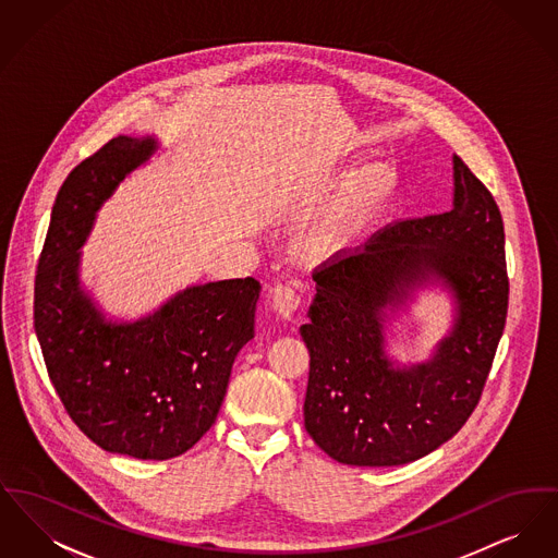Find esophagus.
I'll list each match as a JSON object with an SVG mask.
<instances>
[{"instance_id": "esophagus-1", "label": "esophagus", "mask_w": 558, "mask_h": 558, "mask_svg": "<svg viewBox=\"0 0 558 558\" xmlns=\"http://www.w3.org/2000/svg\"><path fill=\"white\" fill-rule=\"evenodd\" d=\"M299 294L292 291L291 287H284V284H278L271 289V307L276 310L278 316L282 318H292L294 312L299 310Z\"/></svg>"}]
</instances>
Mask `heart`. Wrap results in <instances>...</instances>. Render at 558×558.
Masks as SVG:
<instances>
[{
	"instance_id": "heart-1",
	"label": "heart",
	"mask_w": 558,
	"mask_h": 558,
	"mask_svg": "<svg viewBox=\"0 0 558 558\" xmlns=\"http://www.w3.org/2000/svg\"><path fill=\"white\" fill-rule=\"evenodd\" d=\"M398 186V171L385 160L349 173L301 230L296 257L307 266H328L345 257L389 209Z\"/></svg>"
}]
</instances>
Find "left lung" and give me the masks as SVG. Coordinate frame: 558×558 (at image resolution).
<instances>
[{"mask_svg": "<svg viewBox=\"0 0 558 558\" xmlns=\"http://www.w3.org/2000/svg\"><path fill=\"white\" fill-rule=\"evenodd\" d=\"M451 209L403 219L357 253L314 271L305 428L351 466H398L437 450L473 414L505 330V223L489 194L453 155ZM441 286L451 332L425 363L386 355L384 322L413 294Z\"/></svg>", "mask_w": 558, "mask_h": 558, "instance_id": "1", "label": "left lung"}]
</instances>
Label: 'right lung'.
Masks as SVG:
<instances>
[{"mask_svg":"<svg viewBox=\"0 0 558 558\" xmlns=\"http://www.w3.org/2000/svg\"><path fill=\"white\" fill-rule=\"evenodd\" d=\"M155 135H119L58 190L35 276V335L53 389L110 453L167 460L211 428L240 349L255 337L262 284H192L137 319H112L81 284V246L98 211L159 153Z\"/></svg>","mask_w":558,"mask_h":558,"instance_id":"add662e5","label":"right lung"}]
</instances>
